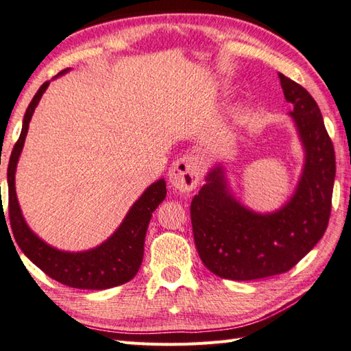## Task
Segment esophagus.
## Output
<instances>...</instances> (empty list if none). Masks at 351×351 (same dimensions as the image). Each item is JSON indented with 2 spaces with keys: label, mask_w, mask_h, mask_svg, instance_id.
Wrapping results in <instances>:
<instances>
[{
  "label": "esophagus",
  "mask_w": 351,
  "mask_h": 351,
  "mask_svg": "<svg viewBox=\"0 0 351 351\" xmlns=\"http://www.w3.org/2000/svg\"><path fill=\"white\" fill-rule=\"evenodd\" d=\"M169 183L180 193H191L197 188L202 178V167L197 157L186 154L171 165L169 168Z\"/></svg>",
  "instance_id": "obj_1"
}]
</instances>
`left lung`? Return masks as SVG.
Instances as JSON below:
<instances>
[{
  "mask_svg": "<svg viewBox=\"0 0 351 351\" xmlns=\"http://www.w3.org/2000/svg\"><path fill=\"white\" fill-rule=\"evenodd\" d=\"M278 77L306 149L302 176L282 208L256 214L230 194L221 167L210 169L191 202V223L200 260L220 278L250 281L287 272L327 229L336 174L332 138L308 91L281 73Z\"/></svg>",
  "mask_w": 351,
  "mask_h": 351,
  "instance_id": "obj_1",
  "label": "left lung"
}]
</instances>
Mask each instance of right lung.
Wrapping results in <instances>:
<instances>
[{
  "label": "right lung",
  "mask_w": 351,
  "mask_h": 351,
  "mask_svg": "<svg viewBox=\"0 0 351 351\" xmlns=\"http://www.w3.org/2000/svg\"><path fill=\"white\" fill-rule=\"evenodd\" d=\"M64 70L59 75H64ZM49 81L44 82L36 95L29 104L24 114L23 130L18 142L12 149L9 167H8V183H9V218L13 237L19 249L29 260L36 264L45 275L75 289L104 290L121 286V284L133 280L138 272L143 260L145 235L151 217L156 208L167 197V183L163 178L145 191L141 198L133 204L127 217L123 218L121 226L111 235L107 241L102 243L87 252H62L45 244L41 238L32 232L25 223L19 209L16 191H15V171L19 154H21L25 136H27L29 122L35 111L39 99L49 87ZM4 209H1L3 213Z\"/></svg>",
  "instance_id": "add662e5"
}]
</instances>
